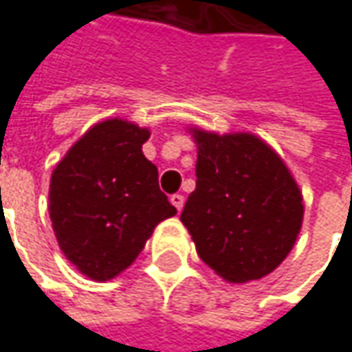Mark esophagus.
<instances>
[{
    "instance_id": "obj_1",
    "label": "esophagus",
    "mask_w": 352,
    "mask_h": 352,
    "mask_svg": "<svg viewBox=\"0 0 352 352\" xmlns=\"http://www.w3.org/2000/svg\"><path fill=\"white\" fill-rule=\"evenodd\" d=\"M171 205L175 206L177 210H181V208H183V205H185V197H183V195H179V192L171 195Z\"/></svg>"
}]
</instances>
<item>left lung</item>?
<instances>
[{"label": "left lung", "mask_w": 352, "mask_h": 352, "mask_svg": "<svg viewBox=\"0 0 352 352\" xmlns=\"http://www.w3.org/2000/svg\"><path fill=\"white\" fill-rule=\"evenodd\" d=\"M197 187L181 212L197 254L226 282L260 280L294 248L303 197L282 157L252 133L192 130Z\"/></svg>", "instance_id": "left-lung-1"}]
</instances>
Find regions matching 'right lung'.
I'll use <instances>...</instances> for the list:
<instances>
[{
	"instance_id": "1",
	"label": "right lung",
	"mask_w": 352,
	"mask_h": 352,
	"mask_svg": "<svg viewBox=\"0 0 352 352\" xmlns=\"http://www.w3.org/2000/svg\"><path fill=\"white\" fill-rule=\"evenodd\" d=\"M149 130L126 120L92 126L51 175L49 214L58 246L78 272L106 282L131 266L177 208L161 192L142 146Z\"/></svg>"
}]
</instances>
